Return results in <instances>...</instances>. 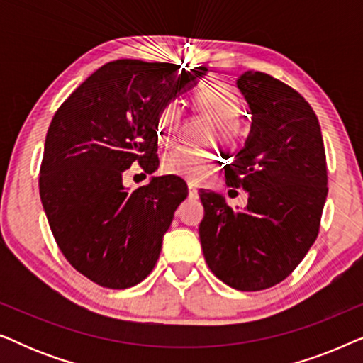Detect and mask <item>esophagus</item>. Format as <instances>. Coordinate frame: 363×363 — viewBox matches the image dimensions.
Instances as JSON below:
<instances>
[{
    "label": "esophagus",
    "instance_id": "1",
    "mask_svg": "<svg viewBox=\"0 0 363 363\" xmlns=\"http://www.w3.org/2000/svg\"><path fill=\"white\" fill-rule=\"evenodd\" d=\"M188 196H190L191 200H195V198L198 196V190H196L195 183H188Z\"/></svg>",
    "mask_w": 363,
    "mask_h": 363
}]
</instances>
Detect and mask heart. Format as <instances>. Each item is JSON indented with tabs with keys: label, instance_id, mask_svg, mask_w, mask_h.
Here are the masks:
<instances>
[{
	"label": "heart",
	"instance_id": "obj_1",
	"mask_svg": "<svg viewBox=\"0 0 363 363\" xmlns=\"http://www.w3.org/2000/svg\"><path fill=\"white\" fill-rule=\"evenodd\" d=\"M195 107L203 117L215 123V137L225 145H236L242 135L241 101L235 91L226 86H206L195 94ZM182 122V107L177 101L167 102L158 113V137L170 143ZM213 152L190 147H177L163 158V170L190 182H198L215 163Z\"/></svg>",
	"mask_w": 363,
	"mask_h": 363
}]
</instances>
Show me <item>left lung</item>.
<instances>
[{
	"mask_svg": "<svg viewBox=\"0 0 363 363\" xmlns=\"http://www.w3.org/2000/svg\"><path fill=\"white\" fill-rule=\"evenodd\" d=\"M236 86L252 123L225 177L247 191V205L233 210L218 193L201 191L200 241L218 279L238 291H262L284 281L319 235L329 191L325 148L309 102L287 84L247 71Z\"/></svg>",
	"mask_w": 363,
	"mask_h": 363,
	"instance_id": "1",
	"label": "left lung"
}]
</instances>
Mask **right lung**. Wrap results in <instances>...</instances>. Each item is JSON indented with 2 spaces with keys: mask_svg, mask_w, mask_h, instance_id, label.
I'll list each match as a JSON object with an SVG mask.
<instances>
[{
  "mask_svg": "<svg viewBox=\"0 0 363 363\" xmlns=\"http://www.w3.org/2000/svg\"><path fill=\"white\" fill-rule=\"evenodd\" d=\"M170 62L118 59L89 76L49 125L39 195L59 250L74 269L108 289L142 282L188 188L175 175L128 191L138 163L158 167V113L206 74Z\"/></svg>",
  "mask_w": 363,
  "mask_h": 363,
  "instance_id": "obj_1",
  "label": "right lung"
}]
</instances>
